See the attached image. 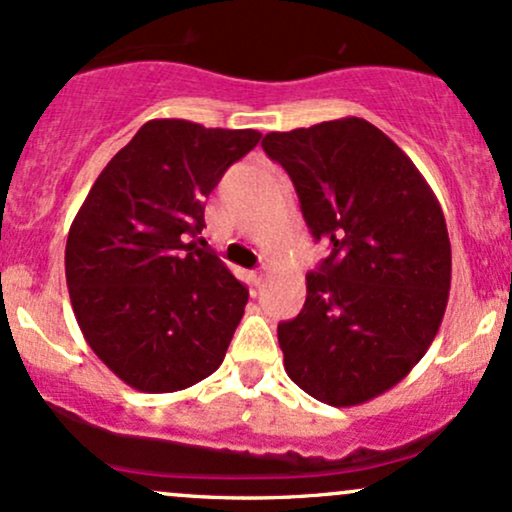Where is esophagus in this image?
Segmentation results:
<instances>
[{"mask_svg":"<svg viewBox=\"0 0 512 512\" xmlns=\"http://www.w3.org/2000/svg\"><path fill=\"white\" fill-rule=\"evenodd\" d=\"M262 279H264L262 272H250V281H252V284H255V286H260Z\"/></svg>","mask_w":512,"mask_h":512,"instance_id":"esophagus-1","label":"esophagus"}]
</instances>
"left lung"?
Wrapping results in <instances>:
<instances>
[{
    "label": "left lung",
    "mask_w": 512,
    "mask_h": 512,
    "mask_svg": "<svg viewBox=\"0 0 512 512\" xmlns=\"http://www.w3.org/2000/svg\"><path fill=\"white\" fill-rule=\"evenodd\" d=\"M303 219L330 257L305 274L303 310L279 322L289 378L332 407L383 395L424 358L450 293L448 226L424 175L361 117L269 132Z\"/></svg>",
    "instance_id": "1"
}]
</instances>
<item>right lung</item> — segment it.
<instances>
[{
  "label": "right lung",
  "instance_id": "obj_1",
  "mask_svg": "<svg viewBox=\"0 0 512 512\" xmlns=\"http://www.w3.org/2000/svg\"><path fill=\"white\" fill-rule=\"evenodd\" d=\"M260 137L149 120L76 211L64 250L76 322L93 354L134 390H185L226 356L248 289L190 238L204 228V199Z\"/></svg>",
  "mask_w": 512,
  "mask_h": 512
}]
</instances>
